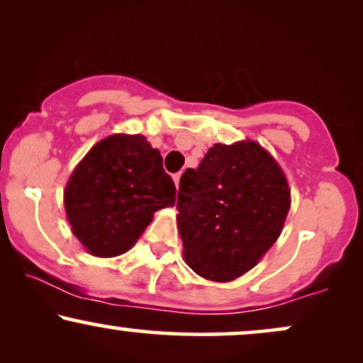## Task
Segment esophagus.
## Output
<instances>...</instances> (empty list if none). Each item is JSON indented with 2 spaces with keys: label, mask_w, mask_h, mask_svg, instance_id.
Listing matches in <instances>:
<instances>
[{
  "label": "esophagus",
  "mask_w": 363,
  "mask_h": 363,
  "mask_svg": "<svg viewBox=\"0 0 363 363\" xmlns=\"http://www.w3.org/2000/svg\"><path fill=\"white\" fill-rule=\"evenodd\" d=\"M179 181H181V174H174V182H176V187H179Z\"/></svg>",
  "instance_id": "obj_1"
}]
</instances>
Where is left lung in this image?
<instances>
[{
	"mask_svg": "<svg viewBox=\"0 0 363 363\" xmlns=\"http://www.w3.org/2000/svg\"><path fill=\"white\" fill-rule=\"evenodd\" d=\"M289 210L285 174L261 145L215 143L179 184L177 227L187 266L206 280H235L277 242Z\"/></svg>",
	"mask_w": 363,
	"mask_h": 363,
	"instance_id": "8db88e82",
	"label": "left lung"
}]
</instances>
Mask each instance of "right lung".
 <instances>
[{
  "mask_svg": "<svg viewBox=\"0 0 363 363\" xmlns=\"http://www.w3.org/2000/svg\"><path fill=\"white\" fill-rule=\"evenodd\" d=\"M176 186L141 135H112L83 157L65 189L73 234L90 254L114 257L135 245L153 213L174 206Z\"/></svg>",
  "mask_w": 363,
  "mask_h": 363,
  "instance_id": "1",
  "label": "right lung"
}]
</instances>
